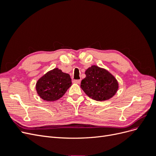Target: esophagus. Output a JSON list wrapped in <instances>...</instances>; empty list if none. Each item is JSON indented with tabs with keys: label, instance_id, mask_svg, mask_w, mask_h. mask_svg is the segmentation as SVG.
<instances>
[{
	"label": "esophagus",
	"instance_id": "34e87169",
	"mask_svg": "<svg viewBox=\"0 0 156 156\" xmlns=\"http://www.w3.org/2000/svg\"><path fill=\"white\" fill-rule=\"evenodd\" d=\"M73 83L79 84L80 83H81V80H79V79H74V80H73Z\"/></svg>",
	"mask_w": 156,
	"mask_h": 156
}]
</instances>
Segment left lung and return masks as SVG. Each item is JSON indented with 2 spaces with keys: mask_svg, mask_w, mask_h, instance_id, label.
<instances>
[{
  "mask_svg": "<svg viewBox=\"0 0 156 156\" xmlns=\"http://www.w3.org/2000/svg\"><path fill=\"white\" fill-rule=\"evenodd\" d=\"M81 87L88 96L96 101L108 100L116 94L119 84L112 75L107 70L92 66L85 72Z\"/></svg>",
  "mask_w": 156,
  "mask_h": 156,
  "instance_id": "1",
  "label": "left lung"
}]
</instances>
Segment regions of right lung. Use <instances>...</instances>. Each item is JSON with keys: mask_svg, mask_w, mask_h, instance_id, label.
I'll return each instance as SVG.
<instances>
[{"mask_svg": "<svg viewBox=\"0 0 156 156\" xmlns=\"http://www.w3.org/2000/svg\"><path fill=\"white\" fill-rule=\"evenodd\" d=\"M72 85L69 75L55 68L40 78L36 83V90L41 98L52 101L60 99Z\"/></svg>", "mask_w": 156, "mask_h": 156, "instance_id": "add662e5", "label": "right lung"}]
</instances>
